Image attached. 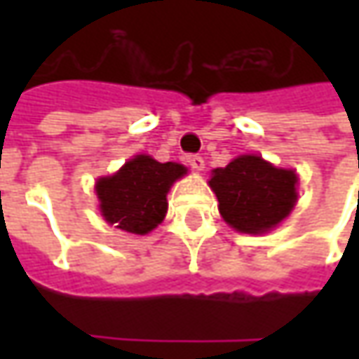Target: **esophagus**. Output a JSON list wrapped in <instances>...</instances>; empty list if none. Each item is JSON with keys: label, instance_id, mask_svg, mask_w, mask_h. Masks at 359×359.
Segmentation results:
<instances>
[{"label": "esophagus", "instance_id": "obj_1", "mask_svg": "<svg viewBox=\"0 0 359 359\" xmlns=\"http://www.w3.org/2000/svg\"><path fill=\"white\" fill-rule=\"evenodd\" d=\"M186 161L189 168H194L196 172H201L203 170V165H205V161L201 158L200 154H187L186 156Z\"/></svg>", "mask_w": 359, "mask_h": 359}]
</instances>
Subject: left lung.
<instances>
[{
    "mask_svg": "<svg viewBox=\"0 0 359 359\" xmlns=\"http://www.w3.org/2000/svg\"><path fill=\"white\" fill-rule=\"evenodd\" d=\"M297 175L278 170L259 156H240L212 173L210 186L219 214L241 233H264L276 228L296 205Z\"/></svg>",
    "mask_w": 359,
    "mask_h": 359,
    "instance_id": "left-lung-1",
    "label": "left lung"
}]
</instances>
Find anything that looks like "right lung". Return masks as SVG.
I'll return each instance as SVG.
<instances>
[{"label":"right lung","instance_id":"right-lung-1","mask_svg":"<svg viewBox=\"0 0 359 359\" xmlns=\"http://www.w3.org/2000/svg\"><path fill=\"white\" fill-rule=\"evenodd\" d=\"M184 173L186 168L180 163H159L149 156H135L118 173L97 182L102 214L109 224H118L116 228L144 236L165 217V196Z\"/></svg>","mask_w":359,"mask_h":359}]
</instances>
